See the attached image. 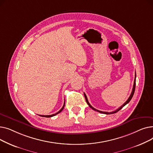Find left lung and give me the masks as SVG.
I'll return each instance as SVG.
<instances>
[{
  "label": "left lung",
  "instance_id": "left-lung-1",
  "mask_svg": "<svg viewBox=\"0 0 153 153\" xmlns=\"http://www.w3.org/2000/svg\"><path fill=\"white\" fill-rule=\"evenodd\" d=\"M136 74H135V77H134V81L133 87L132 92H131V95H130V96L129 97V98L128 99V100L126 101V102H125L121 107H119V108H118V109H117L116 110H115V111H111V112H107V111H100V110H97V109H95V108H94V107L91 105V104L89 103V102H88V100H87V96H86V95H85V94H84V97H85V100H86L87 103L88 104V105H89V106L92 109H93V110H95V111H98V112H99V113H101V114H104L108 115V114H115V113H117V111H118L120 110H121V109H122V108L125 105H126L128 103H129V102H130V101L131 100V99H132L133 96V95H134V91H135V86H136Z\"/></svg>",
  "mask_w": 153,
  "mask_h": 153
}]
</instances>
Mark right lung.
Instances as JSON below:
<instances>
[{
  "mask_svg": "<svg viewBox=\"0 0 153 153\" xmlns=\"http://www.w3.org/2000/svg\"><path fill=\"white\" fill-rule=\"evenodd\" d=\"M64 105H65V102L64 103V105H63V106H62V108L59 111H58L57 113H56L55 114H53V115H39V116H41V117H53V116H54V115H57V114H58L59 113H60V112L63 110V108H64Z\"/></svg>",
  "mask_w": 153,
  "mask_h": 153,
  "instance_id": "add662e5",
  "label": "right lung"
}]
</instances>
